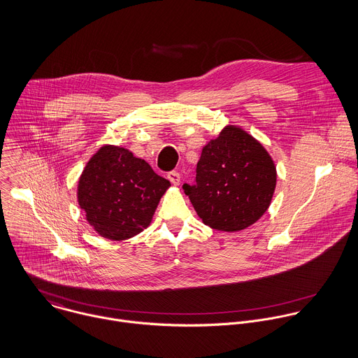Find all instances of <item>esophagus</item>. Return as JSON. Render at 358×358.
Wrapping results in <instances>:
<instances>
[{
	"instance_id": "obj_1",
	"label": "esophagus",
	"mask_w": 358,
	"mask_h": 358,
	"mask_svg": "<svg viewBox=\"0 0 358 358\" xmlns=\"http://www.w3.org/2000/svg\"><path fill=\"white\" fill-rule=\"evenodd\" d=\"M167 178L170 180V182H171L173 185H180V182H181V177H180V174H178L177 171H170V173L167 174Z\"/></svg>"
}]
</instances>
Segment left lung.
<instances>
[{
    "label": "left lung",
    "instance_id": "left-lung-1",
    "mask_svg": "<svg viewBox=\"0 0 358 358\" xmlns=\"http://www.w3.org/2000/svg\"><path fill=\"white\" fill-rule=\"evenodd\" d=\"M277 167L263 143L239 126H225L202 148L196 185L185 194L203 224L224 232L242 231L267 212Z\"/></svg>",
    "mask_w": 358,
    "mask_h": 358
}]
</instances>
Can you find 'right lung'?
I'll use <instances>...</instances> for the list:
<instances>
[{
	"instance_id": "obj_1",
	"label": "right lung",
	"mask_w": 358,
	"mask_h": 358,
	"mask_svg": "<svg viewBox=\"0 0 358 358\" xmlns=\"http://www.w3.org/2000/svg\"><path fill=\"white\" fill-rule=\"evenodd\" d=\"M170 185L131 150L106 143L80 174L77 202L98 235L126 241L150 225Z\"/></svg>"
}]
</instances>
